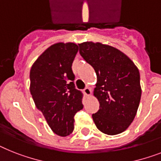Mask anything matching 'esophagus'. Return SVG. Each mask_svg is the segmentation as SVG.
I'll return each mask as SVG.
<instances>
[{
	"instance_id": "34e87169",
	"label": "esophagus",
	"mask_w": 161,
	"mask_h": 161,
	"mask_svg": "<svg viewBox=\"0 0 161 161\" xmlns=\"http://www.w3.org/2000/svg\"><path fill=\"white\" fill-rule=\"evenodd\" d=\"M84 94L86 95H90V94H91V90H90L89 87H86V88L84 89Z\"/></svg>"
}]
</instances>
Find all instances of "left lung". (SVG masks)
Listing matches in <instances>:
<instances>
[{"instance_id": "left-lung-1", "label": "left lung", "mask_w": 161, "mask_h": 161, "mask_svg": "<svg viewBox=\"0 0 161 161\" xmlns=\"http://www.w3.org/2000/svg\"><path fill=\"white\" fill-rule=\"evenodd\" d=\"M80 54L97 75L94 95L99 109L92 114L97 128L108 135L125 131L140 103V73L133 62L119 49L100 42L80 43Z\"/></svg>"}]
</instances>
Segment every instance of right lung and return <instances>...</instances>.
Returning <instances> with one entry per match:
<instances>
[{"instance_id": "add662e5", "label": "right lung", "mask_w": 161, "mask_h": 161, "mask_svg": "<svg viewBox=\"0 0 161 161\" xmlns=\"http://www.w3.org/2000/svg\"><path fill=\"white\" fill-rule=\"evenodd\" d=\"M73 42H58L42 53L30 70V93L54 133L66 136L74 116L83 108V94L75 89L71 66L78 52Z\"/></svg>"}]
</instances>
